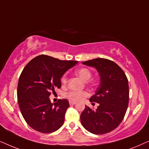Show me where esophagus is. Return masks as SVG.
I'll list each match as a JSON object with an SVG mask.
<instances>
[{
  "label": "esophagus",
  "mask_w": 149,
  "mask_h": 149,
  "mask_svg": "<svg viewBox=\"0 0 149 149\" xmlns=\"http://www.w3.org/2000/svg\"><path fill=\"white\" fill-rule=\"evenodd\" d=\"M69 104H70V105H74V104H76V102H74L70 101V102H69Z\"/></svg>",
  "instance_id": "obj_1"
}]
</instances>
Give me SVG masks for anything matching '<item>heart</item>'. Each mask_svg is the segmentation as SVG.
<instances>
[{
	"instance_id": "1",
	"label": "heart",
	"mask_w": 149,
	"mask_h": 149,
	"mask_svg": "<svg viewBox=\"0 0 149 149\" xmlns=\"http://www.w3.org/2000/svg\"><path fill=\"white\" fill-rule=\"evenodd\" d=\"M77 75L84 81H88L92 76V72L89 69L87 68H82L76 70ZM61 82L63 85H66L68 82V75L64 74L62 75L61 78ZM88 94L86 91H70L66 94V96L68 99L72 102H78L83 100L84 97H87Z\"/></svg>"
}]
</instances>
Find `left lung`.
<instances>
[{
    "label": "left lung",
    "instance_id": "1",
    "mask_svg": "<svg viewBox=\"0 0 149 149\" xmlns=\"http://www.w3.org/2000/svg\"><path fill=\"white\" fill-rule=\"evenodd\" d=\"M95 67L100 76V83L91 102L99 103L97 109L85 106L81 114V122L87 131L104 134L117 128L125 117L129 103V85L123 70L113 61L95 58L83 62Z\"/></svg>",
    "mask_w": 149,
    "mask_h": 149
}]
</instances>
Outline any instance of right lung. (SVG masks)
Instances as JSON below:
<instances>
[{
  "mask_svg": "<svg viewBox=\"0 0 149 149\" xmlns=\"http://www.w3.org/2000/svg\"><path fill=\"white\" fill-rule=\"evenodd\" d=\"M77 61L60 60L40 55L26 64L17 85V101L28 125L41 133H52L63 125L69 107L66 99L52 103L51 93L61 87L62 75Z\"/></svg>",
  "mask_w": 149,
  "mask_h": 149,
  "instance_id": "add662e5",
  "label": "right lung"
}]
</instances>
